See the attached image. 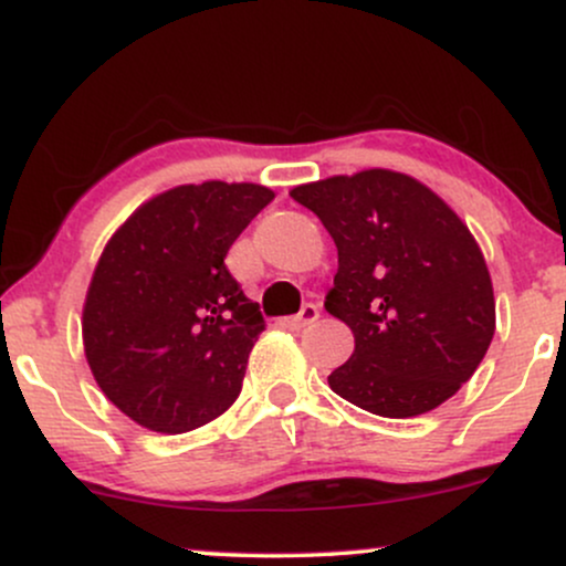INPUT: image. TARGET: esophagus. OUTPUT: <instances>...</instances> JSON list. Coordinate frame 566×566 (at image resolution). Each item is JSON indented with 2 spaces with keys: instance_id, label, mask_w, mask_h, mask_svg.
I'll return each mask as SVG.
<instances>
[{
  "instance_id": "esophagus-1",
  "label": "esophagus",
  "mask_w": 566,
  "mask_h": 566,
  "mask_svg": "<svg viewBox=\"0 0 566 566\" xmlns=\"http://www.w3.org/2000/svg\"><path fill=\"white\" fill-rule=\"evenodd\" d=\"M316 319H319V308H316L314 303H305L295 316H284L282 324L290 329H301V327H308V324H314Z\"/></svg>"
}]
</instances>
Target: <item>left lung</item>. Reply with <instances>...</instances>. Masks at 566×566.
<instances>
[{"label":"left lung","mask_w":566,"mask_h":566,"mask_svg":"<svg viewBox=\"0 0 566 566\" xmlns=\"http://www.w3.org/2000/svg\"><path fill=\"white\" fill-rule=\"evenodd\" d=\"M290 197L337 247L324 308L356 346L329 388L380 418H415L458 394L495 335L492 279L469 226L391 170L335 175Z\"/></svg>","instance_id":"left-lung-1"}]
</instances>
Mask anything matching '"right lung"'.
I'll return each mask as SVG.
<instances>
[{"mask_svg": "<svg viewBox=\"0 0 566 566\" xmlns=\"http://www.w3.org/2000/svg\"><path fill=\"white\" fill-rule=\"evenodd\" d=\"M271 199L255 184L170 188L103 250L84 301V356L138 426L186 433L237 401L265 322L223 261Z\"/></svg>", "mask_w": 566, "mask_h": 566, "instance_id": "obj_1", "label": "right lung"}]
</instances>
